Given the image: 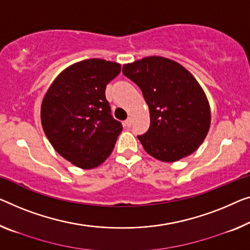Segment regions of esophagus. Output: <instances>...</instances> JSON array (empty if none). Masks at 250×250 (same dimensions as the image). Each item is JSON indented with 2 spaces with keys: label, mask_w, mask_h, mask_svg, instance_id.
I'll list each match as a JSON object with an SVG mask.
<instances>
[{
  "label": "esophagus",
  "mask_w": 250,
  "mask_h": 250,
  "mask_svg": "<svg viewBox=\"0 0 250 250\" xmlns=\"http://www.w3.org/2000/svg\"><path fill=\"white\" fill-rule=\"evenodd\" d=\"M131 124H132V119L131 118H128L126 119V120L125 121V128H130V126H131Z\"/></svg>",
  "instance_id": "1"
}]
</instances>
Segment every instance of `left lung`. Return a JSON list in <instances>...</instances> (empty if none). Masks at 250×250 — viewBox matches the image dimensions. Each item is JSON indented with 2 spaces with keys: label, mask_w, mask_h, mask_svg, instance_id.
<instances>
[{
  "label": "left lung",
  "mask_w": 250,
  "mask_h": 250,
  "mask_svg": "<svg viewBox=\"0 0 250 250\" xmlns=\"http://www.w3.org/2000/svg\"><path fill=\"white\" fill-rule=\"evenodd\" d=\"M122 73L140 87L148 104L150 125L138 136L147 154L173 163L194 152L211 125L210 104L195 77L161 56L125 64Z\"/></svg>",
  "instance_id": "8db88e82"
}]
</instances>
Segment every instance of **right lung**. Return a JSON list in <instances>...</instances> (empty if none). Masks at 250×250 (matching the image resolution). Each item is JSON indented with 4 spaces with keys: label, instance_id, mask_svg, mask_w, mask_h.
<instances>
[{
    "label": "right lung",
    "instance_id": "right-lung-1",
    "mask_svg": "<svg viewBox=\"0 0 250 250\" xmlns=\"http://www.w3.org/2000/svg\"><path fill=\"white\" fill-rule=\"evenodd\" d=\"M120 72L121 65L114 62H78L62 70L43 96L44 135L62 157L80 168L101 165L122 131L105 99L106 85Z\"/></svg>",
    "mask_w": 250,
    "mask_h": 250
}]
</instances>
